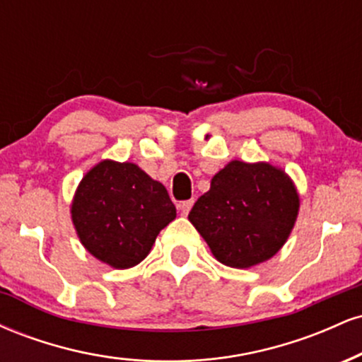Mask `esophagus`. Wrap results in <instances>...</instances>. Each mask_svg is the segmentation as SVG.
<instances>
[{"mask_svg":"<svg viewBox=\"0 0 362 362\" xmlns=\"http://www.w3.org/2000/svg\"><path fill=\"white\" fill-rule=\"evenodd\" d=\"M192 206H194V199H189V201L180 202V204H178V209H180L182 214L187 216V214H189V211L192 209Z\"/></svg>","mask_w":362,"mask_h":362,"instance_id":"obj_1","label":"esophagus"}]
</instances>
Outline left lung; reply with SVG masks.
I'll list each match as a JSON object with an SVG mask.
<instances>
[{"label": "left lung", "mask_w": 362, "mask_h": 362, "mask_svg": "<svg viewBox=\"0 0 362 362\" xmlns=\"http://www.w3.org/2000/svg\"><path fill=\"white\" fill-rule=\"evenodd\" d=\"M298 209L300 197L282 170L235 160L213 177L189 221L221 264L247 269L281 250Z\"/></svg>", "instance_id": "left-lung-1"}]
</instances>
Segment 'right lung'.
Wrapping results in <instances>:
<instances>
[{
  "label": "right lung",
  "mask_w": 362,
  "mask_h": 362,
  "mask_svg": "<svg viewBox=\"0 0 362 362\" xmlns=\"http://www.w3.org/2000/svg\"><path fill=\"white\" fill-rule=\"evenodd\" d=\"M71 216L91 255L115 269H129L148 255L177 209L167 189L138 165L105 160L83 177Z\"/></svg>",
  "instance_id": "right-lung-1"
}]
</instances>
